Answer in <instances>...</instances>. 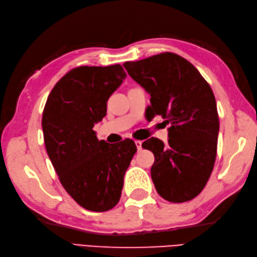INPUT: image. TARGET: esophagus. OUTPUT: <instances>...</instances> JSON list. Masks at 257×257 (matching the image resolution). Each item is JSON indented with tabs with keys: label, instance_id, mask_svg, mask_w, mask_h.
I'll list each match as a JSON object with an SVG mask.
<instances>
[{
	"label": "esophagus",
	"instance_id": "esophagus-1",
	"mask_svg": "<svg viewBox=\"0 0 257 257\" xmlns=\"http://www.w3.org/2000/svg\"><path fill=\"white\" fill-rule=\"evenodd\" d=\"M135 145H136V147H137V150L138 151H141L143 148H142V145H143V142H141V141H135Z\"/></svg>",
	"mask_w": 257,
	"mask_h": 257
}]
</instances>
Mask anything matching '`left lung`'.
I'll return each mask as SVG.
<instances>
[{"label":"left lung","instance_id":"left-lung-1","mask_svg":"<svg viewBox=\"0 0 257 257\" xmlns=\"http://www.w3.org/2000/svg\"><path fill=\"white\" fill-rule=\"evenodd\" d=\"M123 66L150 94V115L172 125L167 145L154 137L143 144L155 158V189L172 203L193 199L207 184L216 157L220 124L211 88L195 66L172 52Z\"/></svg>","mask_w":257,"mask_h":257}]
</instances>
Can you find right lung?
Here are the masks:
<instances>
[{"instance_id":"1","label":"right lung","mask_w":257,"mask_h":257,"mask_svg":"<svg viewBox=\"0 0 257 257\" xmlns=\"http://www.w3.org/2000/svg\"><path fill=\"white\" fill-rule=\"evenodd\" d=\"M125 77L120 64L76 67L54 85L44 108L48 157L66 192L90 211H107L119 203L124 174L137 151L132 139L109 145L93 131Z\"/></svg>"}]
</instances>
